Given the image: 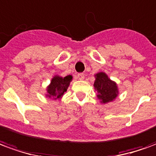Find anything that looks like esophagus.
<instances>
[{
  "label": "esophagus",
  "instance_id": "34e87169",
  "mask_svg": "<svg viewBox=\"0 0 156 156\" xmlns=\"http://www.w3.org/2000/svg\"><path fill=\"white\" fill-rule=\"evenodd\" d=\"M84 74L83 73H78V78L79 80H83L84 79Z\"/></svg>",
  "mask_w": 156,
  "mask_h": 156
}]
</instances>
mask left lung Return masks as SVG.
<instances>
[{"instance_id":"left-lung-1","label":"left lung","mask_w":156,"mask_h":156,"mask_svg":"<svg viewBox=\"0 0 156 156\" xmlns=\"http://www.w3.org/2000/svg\"><path fill=\"white\" fill-rule=\"evenodd\" d=\"M94 89L97 90V97L102 104H107L115 100L119 94L116 83L112 81L105 73H98L95 74Z\"/></svg>"}]
</instances>
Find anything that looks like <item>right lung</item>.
Returning <instances> with one entry per match:
<instances>
[{"instance_id": "add662e5", "label": "right lung", "mask_w": 156, "mask_h": 156, "mask_svg": "<svg viewBox=\"0 0 156 156\" xmlns=\"http://www.w3.org/2000/svg\"><path fill=\"white\" fill-rule=\"evenodd\" d=\"M73 77L72 75H68L64 78L56 75L51 78V83L47 88L46 96L52 99H60L67 91L68 86L70 84Z\"/></svg>"}]
</instances>
